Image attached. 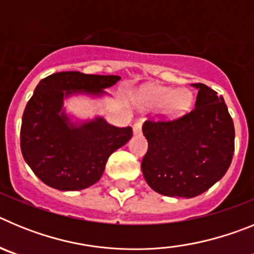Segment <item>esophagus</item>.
<instances>
[{
    "label": "esophagus",
    "mask_w": 254,
    "mask_h": 254,
    "mask_svg": "<svg viewBox=\"0 0 254 254\" xmlns=\"http://www.w3.org/2000/svg\"><path fill=\"white\" fill-rule=\"evenodd\" d=\"M141 129H142V123H141L140 121H137V122L133 125V133L134 134H140Z\"/></svg>",
    "instance_id": "1"
}]
</instances>
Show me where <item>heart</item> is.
<instances>
[{
  "label": "heart",
  "instance_id": "heart-1",
  "mask_svg": "<svg viewBox=\"0 0 254 254\" xmlns=\"http://www.w3.org/2000/svg\"><path fill=\"white\" fill-rule=\"evenodd\" d=\"M141 102L147 107H160L165 104V112L170 116L187 111L192 102V95L188 90H174L170 87L149 86L141 91Z\"/></svg>",
  "mask_w": 254,
  "mask_h": 254
}]
</instances>
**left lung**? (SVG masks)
<instances>
[{
  "label": "left lung",
  "instance_id": "1",
  "mask_svg": "<svg viewBox=\"0 0 254 254\" xmlns=\"http://www.w3.org/2000/svg\"><path fill=\"white\" fill-rule=\"evenodd\" d=\"M194 108L170 121L142 126L149 147L141 163L147 185L169 197H196L223 178L234 154V123L223 96L205 84Z\"/></svg>",
  "mask_w": 254,
  "mask_h": 254
}]
</instances>
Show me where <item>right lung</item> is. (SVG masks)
I'll return each mask as SVG.
<instances>
[{"label":"right lung","mask_w":254,"mask_h":254,"mask_svg":"<svg viewBox=\"0 0 254 254\" xmlns=\"http://www.w3.org/2000/svg\"><path fill=\"white\" fill-rule=\"evenodd\" d=\"M121 77L57 72L40 80L22 114L20 146L24 160L47 186L80 190L95 185L108 158L132 137L131 127H116L104 118L72 123L64 99L76 93L103 95Z\"/></svg>","instance_id":"right-lung-1"}]
</instances>
